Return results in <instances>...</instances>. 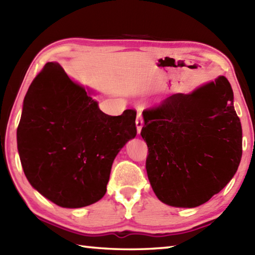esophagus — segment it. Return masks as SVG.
Listing matches in <instances>:
<instances>
[{"label": "esophagus", "mask_w": 255, "mask_h": 255, "mask_svg": "<svg viewBox=\"0 0 255 255\" xmlns=\"http://www.w3.org/2000/svg\"><path fill=\"white\" fill-rule=\"evenodd\" d=\"M142 126H143L142 117L140 116V114H138V115H137V121H136V127H137V132L138 133H140V131H141Z\"/></svg>", "instance_id": "1"}]
</instances>
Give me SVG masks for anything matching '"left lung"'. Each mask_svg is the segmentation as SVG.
I'll return each mask as SVG.
<instances>
[{
	"mask_svg": "<svg viewBox=\"0 0 255 255\" xmlns=\"http://www.w3.org/2000/svg\"><path fill=\"white\" fill-rule=\"evenodd\" d=\"M141 137L154 194L172 207L194 208L218 194L238 170L242 128L229 81L219 75L192 93L144 111Z\"/></svg>",
	"mask_w": 255,
	"mask_h": 255,
	"instance_id": "1",
	"label": "left lung"
}]
</instances>
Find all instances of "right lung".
Returning a JSON list of instances; mask_svg holds the SVG:
<instances>
[{"label": "right lung", "mask_w": 255, "mask_h": 255, "mask_svg": "<svg viewBox=\"0 0 255 255\" xmlns=\"http://www.w3.org/2000/svg\"><path fill=\"white\" fill-rule=\"evenodd\" d=\"M93 91L48 62L25 95L17 149L27 180L63 208L96 203L106 193L113 162L137 134L136 112L103 113Z\"/></svg>", "instance_id": "obj_1"}]
</instances>
